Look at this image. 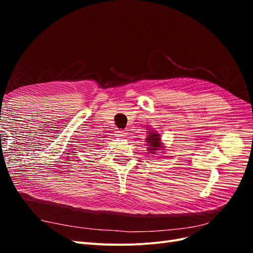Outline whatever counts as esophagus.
<instances>
[{"instance_id":"obj_1","label":"esophagus","mask_w":253,"mask_h":253,"mask_svg":"<svg viewBox=\"0 0 253 253\" xmlns=\"http://www.w3.org/2000/svg\"><path fill=\"white\" fill-rule=\"evenodd\" d=\"M116 133H117L116 135H117L118 137H122V138H125V137L126 136V133L125 131H122V129H119V131H117Z\"/></svg>"}]
</instances>
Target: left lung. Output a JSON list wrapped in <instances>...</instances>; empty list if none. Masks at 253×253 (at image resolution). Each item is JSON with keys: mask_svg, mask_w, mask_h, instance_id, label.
Segmentation results:
<instances>
[{"mask_svg": "<svg viewBox=\"0 0 253 253\" xmlns=\"http://www.w3.org/2000/svg\"><path fill=\"white\" fill-rule=\"evenodd\" d=\"M159 134H155L151 132L149 137L147 138V141L149 142V147L151 151H153V154H155V151H157L158 149H160L163 147L162 143H160V138H159Z\"/></svg>", "mask_w": 253, "mask_h": 253, "instance_id": "left-lung-1", "label": "left lung"}]
</instances>
